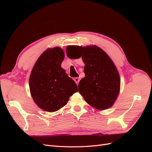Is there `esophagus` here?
Returning <instances> with one entry per match:
<instances>
[{"mask_svg": "<svg viewBox=\"0 0 152 152\" xmlns=\"http://www.w3.org/2000/svg\"><path fill=\"white\" fill-rule=\"evenodd\" d=\"M74 81L75 82V83L78 85V84H79V81H80V78H79V77L74 78Z\"/></svg>", "mask_w": 152, "mask_h": 152, "instance_id": "obj_1", "label": "esophagus"}]
</instances>
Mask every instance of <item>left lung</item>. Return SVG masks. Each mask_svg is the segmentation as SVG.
Masks as SVG:
<instances>
[{"instance_id": "left-lung-1", "label": "left lung", "mask_w": 152, "mask_h": 152, "mask_svg": "<svg viewBox=\"0 0 152 152\" xmlns=\"http://www.w3.org/2000/svg\"><path fill=\"white\" fill-rule=\"evenodd\" d=\"M66 51L77 53L85 64V77L79 82V91L86 102L99 110L112 107L120 91L121 79L108 55L96 45H69Z\"/></svg>"}]
</instances>
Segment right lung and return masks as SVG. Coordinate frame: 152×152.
Masks as SVG:
<instances>
[{
	"instance_id": "add662e5",
	"label": "right lung",
	"mask_w": 152,
	"mask_h": 152,
	"mask_svg": "<svg viewBox=\"0 0 152 152\" xmlns=\"http://www.w3.org/2000/svg\"><path fill=\"white\" fill-rule=\"evenodd\" d=\"M64 58L61 48H49L40 55L31 70L29 79L31 97L44 111H57L78 91L75 82L61 66Z\"/></svg>"
}]
</instances>
